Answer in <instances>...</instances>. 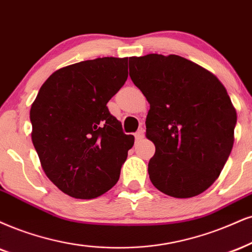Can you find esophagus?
I'll use <instances>...</instances> for the list:
<instances>
[{
  "instance_id": "esophagus-1",
  "label": "esophagus",
  "mask_w": 252,
  "mask_h": 252,
  "mask_svg": "<svg viewBox=\"0 0 252 252\" xmlns=\"http://www.w3.org/2000/svg\"><path fill=\"white\" fill-rule=\"evenodd\" d=\"M144 136H145V131H144V128L138 129V131H136V133H135V140H136V141L141 140V139L144 138Z\"/></svg>"
}]
</instances>
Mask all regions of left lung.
Returning <instances> with one entry per match:
<instances>
[{"label":"left lung","mask_w":252,"mask_h":252,"mask_svg":"<svg viewBox=\"0 0 252 252\" xmlns=\"http://www.w3.org/2000/svg\"><path fill=\"white\" fill-rule=\"evenodd\" d=\"M129 77L151 105L146 136L155 145L148 162L154 187L178 198L207 190L234 145L237 116L224 86L176 55L129 57Z\"/></svg>","instance_id":"8db88e82"}]
</instances>
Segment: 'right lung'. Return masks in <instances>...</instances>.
Segmentation results:
<instances>
[{"label":"right lung","mask_w":252,"mask_h":252,"mask_svg":"<svg viewBox=\"0 0 252 252\" xmlns=\"http://www.w3.org/2000/svg\"><path fill=\"white\" fill-rule=\"evenodd\" d=\"M128 58L102 57L57 70L30 110L33 147L50 181L90 200L113 187L134 136L124 133L106 104L128 77Z\"/></svg>","instance_id":"right-lung-1"}]
</instances>
